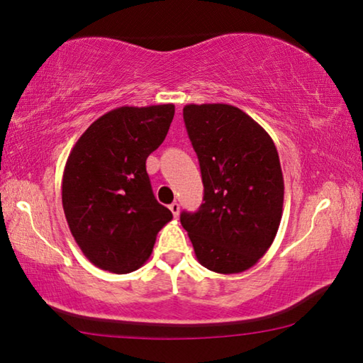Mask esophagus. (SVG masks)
<instances>
[{
    "label": "esophagus",
    "instance_id": "obj_1",
    "mask_svg": "<svg viewBox=\"0 0 363 363\" xmlns=\"http://www.w3.org/2000/svg\"><path fill=\"white\" fill-rule=\"evenodd\" d=\"M169 210H171V213H173L174 218L179 216V203H177V201H173V203L169 205Z\"/></svg>",
    "mask_w": 363,
    "mask_h": 363
}]
</instances>
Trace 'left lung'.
<instances>
[{"mask_svg":"<svg viewBox=\"0 0 363 363\" xmlns=\"http://www.w3.org/2000/svg\"><path fill=\"white\" fill-rule=\"evenodd\" d=\"M205 194L181 224L201 266L243 272L266 255L284 208V174L274 140L243 110L227 104L184 107Z\"/></svg>","mask_w":363,"mask_h":363,"instance_id":"8db88e82","label":"left lung"}]
</instances>
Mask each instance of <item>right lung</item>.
Here are the masks:
<instances>
[{"label": "right lung", "mask_w": 363, "mask_h": 363, "mask_svg": "<svg viewBox=\"0 0 363 363\" xmlns=\"http://www.w3.org/2000/svg\"><path fill=\"white\" fill-rule=\"evenodd\" d=\"M173 116V104L110 110L82 134L67 158V223L83 255L99 269L113 274L139 269L160 229L173 219L157 201L145 169Z\"/></svg>", "instance_id": "1"}]
</instances>
